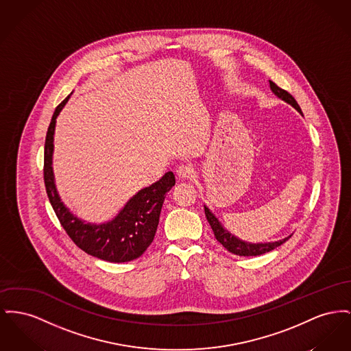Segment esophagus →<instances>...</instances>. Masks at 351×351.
I'll return each mask as SVG.
<instances>
[{
	"mask_svg": "<svg viewBox=\"0 0 351 351\" xmlns=\"http://www.w3.org/2000/svg\"><path fill=\"white\" fill-rule=\"evenodd\" d=\"M193 173H195V169H193L191 165H179L178 169H176V175H178V178H180V179H188V178H191Z\"/></svg>",
	"mask_w": 351,
	"mask_h": 351,
	"instance_id": "34e87169",
	"label": "esophagus"
}]
</instances>
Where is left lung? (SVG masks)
I'll return each mask as SVG.
<instances>
[{
	"instance_id": "obj_1",
	"label": "left lung",
	"mask_w": 351,
	"mask_h": 351,
	"mask_svg": "<svg viewBox=\"0 0 351 351\" xmlns=\"http://www.w3.org/2000/svg\"><path fill=\"white\" fill-rule=\"evenodd\" d=\"M270 84V90L274 93V95H277L280 99L285 101L287 104L293 106L301 115H302V111H301V107L297 104V101L289 94L288 91H285L284 88L278 87L277 84L271 81H269ZM204 210H206V220L209 223V226L212 228L213 233H215V237L216 240L226 247L227 250H229L230 253L233 254H237V256H260V254H264L267 252H270L273 249H276L277 247H280L281 244H284L289 237L284 239V240H280V241H274V243H264V244H250L247 241H243L240 240L239 237L233 236L232 233H229L226 228L221 226V223L216 219V216L204 206Z\"/></svg>"
}]
</instances>
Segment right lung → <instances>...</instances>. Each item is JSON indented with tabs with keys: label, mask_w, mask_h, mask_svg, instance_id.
<instances>
[{
	"label": "right lung",
	"mask_w": 351,
	"mask_h": 351,
	"mask_svg": "<svg viewBox=\"0 0 351 351\" xmlns=\"http://www.w3.org/2000/svg\"><path fill=\"white\" fill-rule=\"evenodd\" d=\"M69 98L70 95L57 106L45 141L43 180L50 204L69 237L87 254L108 263H127L135 260L141 257L154 241L165 195L175 186V175L168 171L156 183L141 189L108 223L97 226L86 224L80 220L61 202L51 167L56 119Z\"/></svg>",
	"instance_id": "right-lung-1"
}]
</instances>
